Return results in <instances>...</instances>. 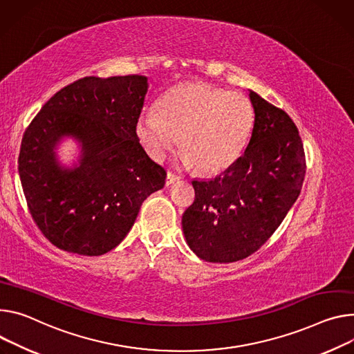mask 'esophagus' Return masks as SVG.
<instances>
[{"label": "esophagus", "mask_w": 354, "mask_h": 354, "mask_svg": "<svg viewBox=\"0 0 354 354\" xmlns=\"http://www.w3.org/2000/svg\"><path fill=\"white\" fill-rule=\"evenodd\" d=\"M180 178H182L180 175H178V174H175V172L169 171V172H168V175H167V185H171V183H174V182L179 180Z\"/></svg>", "instance_id": "34e87169"}]
</instances>
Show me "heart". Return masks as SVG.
Masks as SVG:
<instances>
[{
  "label": "heart",
  "mask_w": 354,
  "mask_h": 354,
  "mask_svg": "<svg viewBox=\"0 0 354 354\" xmlns=\"http://www.w3.org/2000/svg\"><path fill=\"white\" fill-rule=\"evenodd\" d=\"M254 111L244 94L205 83H182L158 102V113H144L136 133L156 160L164 159L180 137L182 160L202 172L229 168L245 148Z\"/></svg>",
  "instance_id": "b5f03b06"
}]
</instances>
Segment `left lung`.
Here are the masks:
<instances>
[{
  "label": "left lung",
  "mask_w": 354,
  "mask_h": 354,
  "mask_svg": "<svg viewBox=\"0 0 354 354\" xmlns=\"http://www.w3.org/2000/svg\"><path fill=\"white\" fill-rule=\"evenodd\" d=\"M254 125L234 162L210 180H192L195 201L182 216L189 247L209 263L259 251L298 199L306 159L292 118L250 90Z\"/></svg>",
  "instance_id": "8db88e82"
}]
</instances>
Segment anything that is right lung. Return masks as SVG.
<instances>
[{"instance_id": "add662e5", "label": "right lung", "mask_w": 354, "mask_h": 354, "mask_svg": "<svg viewBox=\"0 0 354 354\" xmlns=\"http://www.w3.org/2000/svg\"><path fill=\"white\" fill-rule=\"evenodd\" d=\"M148 79L140 75L79 79L60 88L22 137L18 172L28 210L57 248L102 255L130 232L142 202L165 185L167 171L136 133ZM63 135L84 145L81 167L65 171L53 148Z\"/></svg>"}]
</instances>
